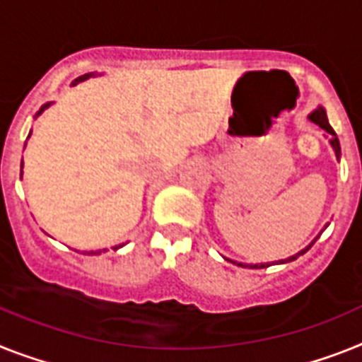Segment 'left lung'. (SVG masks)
Here are the masks:
<instances>
[{"instance_id": "1", "label": "left lung", "mask_w": 362, "mask_h": 362, "mask_svg": "<svg viewBox=\"0 0 362 362\" xmlns=\"http://www.w3.org/2000/svg\"><path fill=\"white\" fill-rule=\"evenodd\" d=\"M309 118H310V122H315L316 125H320L322 129L327 131V133L331 134V140H329V142H331V146H333V149H335L337 159H340V144H339V139H337V133H335V131H333V127H331V125H329V120H327V115H325V110L320 107V109H316L315 112H313V115L309 116ZM316 238H318V237H316ZM316 238H315V242H316ZM315 242H310L309 246H307L305 250H301V252L298 253V255H303V253H305V252H309L310 246H313ZM298 255L288 257V259H285V261H281V262L294 261V259H298ZM238 267H244V264H238ZM267 267H270V264H255V267H253V268H267Z\"/></svg>"}]
</instances>
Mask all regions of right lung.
I'll return each mask as SVG.
<instances>
[{"instance_id": "add662e5", "label": "right lung", "mask_w": 362, "mask_h": 362, "mask_svg": "<svg viewBox=\"0 0 362 362\" xmlns=\"http://www.w3.org/2000/svg\"><path fill=\"white\" fill-rule=\"evenodd\" d=\"M90 76H92V74H85V76L77 77V79H76V83H79V81H85V79H88V77H90ZM47 105H49V103H47ZM47 105H44V107H42V109H40V112H42V110H44V109H46ZM40 112H38V115H40ZM29 134H31V133H29ZM118 247H122V246H118ZM115 250H116V247H115ZM101 252H107V250H100V252H88V255H98V253H101Z\"/></svg>"}]
</instances>
